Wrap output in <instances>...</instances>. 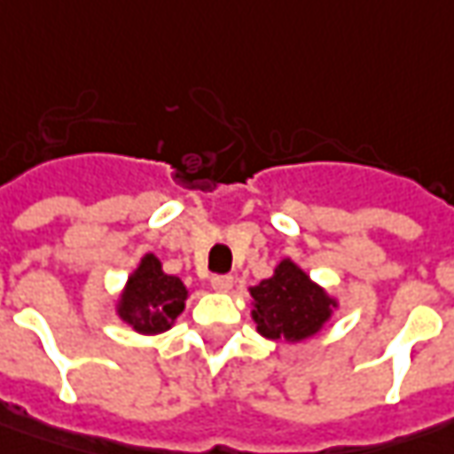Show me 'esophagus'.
<instances>
[{"mask_svg":"<svg viewBox=\"0 0 454 454\" xmlns=\"http://www.w3.org/2000/svg\"><path fill=\"white\" fill-rule=\"evenodd\" d=\"M211 286L215 291H221V294H226V291L233 289V276L228 274H215L211 278Z\"/></svg>","mask_w":454,"mask_h":454,"instance_id":"esophagus-1","label":"esophagus"}]
</instances>
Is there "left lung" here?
Wrapping results in <instances>:
<instances>
[{"instance_id":"left-lung-1","label":"left lung","mask_w":454,"mask_h":454,"mask_svg":"<svg viewBox=\"0 0 454 454\" xmlns=\"http://www.w3.org/2000/svg\"><path fill=\"white\" fill-rule=\"evenodd\" d=\"M248 294L258 334L286 344L319 334L339 309V299L291 258H281L274 274L251 286Z\"/></svg>"}]
</instances>
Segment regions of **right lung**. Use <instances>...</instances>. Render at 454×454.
<instances>
[{
    "label": "right lung",
    "mask_w": 454,
    "mask_h": 454,
    "mask_svg": "<svg viewBox=\"0 0 454 454\" xmlns=\"http://www.w3.org/2000/svg\"><path fill=\"white\" fill-rule=\"evenodd\" d=\"M188 296L191 291L178 276L165 274L160 258L145 254L118 294L115 314L137 334H163L173 329Z\"/></svg>",
    "instance_id": "add662e5"
}]
</instances>
